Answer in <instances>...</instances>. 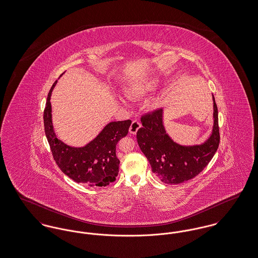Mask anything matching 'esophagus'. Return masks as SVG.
Wrapping results in <instances>:
<instances>
[{
    "instance_id": "obj_1",
    "label": "esophagus",
    "mask_w": 258,
    "mask_h": 258,
    "mask_svg": "<svg viewBox=\"0 0 258 258\" xmlns=\"http://www.w3.org/2000/svg\"><path fill=\"white\" fill-rule=\"evenodd\" d=\"M140 127H141L140 121H138L137 120H134V121H132V124H131V126H130V133H131L132 135H136L137 133V131H138Z\"/></svg>"
}]
</instances>
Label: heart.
<instances>
[{
	"label": "heart",
	"mask_w": 258,
	"mask_h": 258,
	"mask_svg": "<svg viewBox=\"0 0 258 258\" xmlns=\"http://www.w3.org/2000/svg\"><path fill=\"white\" fill-rule=\"evenodd\" d=\"M160 85V80L157 77L141 81L128 89V94L131 96H141L150 91H156Z\"/></svg>",
	"instance_id": "obj_1"
}]
</instances>
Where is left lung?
Listing matches in <instances>:
<instances>
[{"mask_svg":"<svg viewBox=\"0 0 258 258\" xmlns=\"http://www.w3.org/2000/svg\"><path fill=\"white\" fill-rule=\"evenodd\" d=\"M213 98V127L208 140L194 146H182L167 136L163 124V109L141 117L137 131L138 145L151 165L152 171L166 184L190 180L208 166L218 148L220 135L218 110Z\"/></svg>","mask_w":258,"mask_h":258,"instance_id":"1","label":"left lung"}]
</instances>
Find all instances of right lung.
<instances>
[{
	"label": "right lung",
	"mask_w": 258,
	"mask_h": 258,
	"mask_svg": "<svg viewBox=\"0 0 258 258\" xmlns=\"http://www.w3.org/2000/svg\"><path fill=\"white\" fill-rule=\"evenodd\" d=\"M56 82L47 94L44 111V124L53 159L61 171L77 183L90 187H104L115 181L120 161L116 145L128 133L131 120L111 121L89 144L75 148L66 145L54 134L51 121L50 95Z\"/></svg>",
	"instance_id": "right-lung-1"
}]
</instances>
